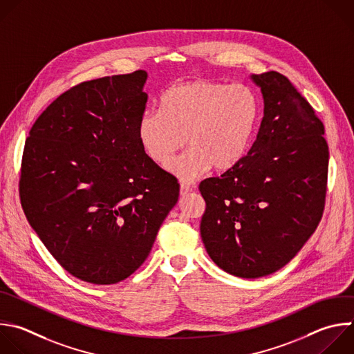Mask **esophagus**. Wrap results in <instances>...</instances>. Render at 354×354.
Listing matches in <instances>:
<instances>
[{
    "instance_id": "34e87169",
    "label": "esophagus",
    "mask_w": 354,
    "mask_h": 354,
    "mask_svg": "<svg viewBox=\"0 0 354 354\" xmlns=\"http://www.w3.org/2000/svg\"><path fill=\"white\" fill-rule=\"evenodd\" d=\"M192 190H193V189H192L190 186H187V185H180V196H182V197L190 194Z\"/></svg>"
}]
</instances>
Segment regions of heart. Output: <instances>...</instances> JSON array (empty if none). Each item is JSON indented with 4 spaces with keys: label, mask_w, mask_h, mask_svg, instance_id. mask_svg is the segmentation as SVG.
I'll return each instance as SVG.
<instances>
[{
    "label": "heart",
    "mask_w": 354,
    "mask_h": 354,
    "mask_svg": "<svg viewBox=\"0 0 354 354\" xmlns=\"http://www.w3.org/2000/svg\"><path fill=\"white\" fill-rule=\"evenodd\" d=\"M259 118L260 102L250 87L192 80L168 88L161 109L140 116L138 135L145 154L162 168L186 139L187 151L168 169L183 182H193L212 167H236L250 147Z\"/></svg>",
    "instance_id": "1"
}]
</instances>
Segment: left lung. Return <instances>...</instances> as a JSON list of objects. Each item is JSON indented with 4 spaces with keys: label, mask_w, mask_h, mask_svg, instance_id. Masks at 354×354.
I'll use <instances>...</instances> for the list:
<instances>
[{
    "label": "left lung",
    "mask_w": 354,
    "mask_h": 354,
    "mask_svg": "<svg viewBox=\"0 0 354 354\" xmlns=\"http://www.w3.org/2000/svg\"><path fill=\"white\" fill-rule=\"evenodd\" d=\"M264 116L248 156L221 178L200 183V233L211 260L239 278L286 266L317 229L325 204L328 145L324 125L289 79L252 75Z\"/></svg>",
    "instance_id": "1"
}]
</instances>
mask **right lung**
Segmentation results:
<instances>
[{"instance_id": "right-lung-1", "label": "right lung", "mask_w": 354, "mask_h": 354, "mask_svg": "<svg viewBox=\"0 0 354 354\" xmlns=\"http://www.w3.org/2000/svg\"><path fill=\"white\" fill-rule=\"evenodd\" d=\"M146 71L83 82L53 101L25 143L19 196L51 256L94 285L131 277L179 197L143 151Z\"/></svg>"}]
</instances>
